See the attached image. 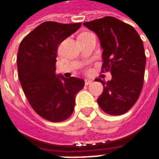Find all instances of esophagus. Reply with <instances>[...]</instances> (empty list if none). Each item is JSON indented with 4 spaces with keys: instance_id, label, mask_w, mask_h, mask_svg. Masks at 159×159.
I'll use <instances>...</instances> for the list:
<instances>
[{
    "instance_id": "34e87169",
    "label": "esophagus",
    "mask_w": 159,
    "mask_h": 159,
    "mask_svg": "<svg viewBox=\"0 0 159 159\" xmlns=\"http://www.w3.org/2000/svg\"><path fill=\"white\" fill-rule=\"evenodd\" d=\"M92 80L90 79H85L84 80V83H85V85H90V84H92Z\"/></svg>"
}]
</instances>
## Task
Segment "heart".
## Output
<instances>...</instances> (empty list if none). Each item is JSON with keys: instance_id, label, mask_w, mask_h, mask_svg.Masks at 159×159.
Masks as SVG:
<instances>
[{"instance_id": "1", "label": "heart", "mask_w": 159, "mask_h": 159, "mask_svg": "<svg viewBox=\"0 0 159 159\" xmlns=\"http://www.w3.org/2000/svg\"><path fill=\"white\" fill-rule=\"evenodd\" d=\"M83 33H87V32H83ZM81 34H82V33H81Z\"/></svg>"}]
</instances>
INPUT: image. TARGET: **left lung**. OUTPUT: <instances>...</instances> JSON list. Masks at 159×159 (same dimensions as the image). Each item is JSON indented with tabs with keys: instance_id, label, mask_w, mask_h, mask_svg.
I'll list each match as a JSON object with an SVG mask.
<instances>
[{
	"instance_id": "8db88e82",
	"label": "left lung",
	"mask_w": 159,
	"mask_h": 159,
	"mask_svg": "<svg viewBox=\"0 0 159 159\" xmlns=\"http://www.w3.org/2000/svg\"><path fill=\"white\" fill-rule=\"evenodd\" d=\"M84 25L100 40L102 72L110 71L112 75L110 81L98 79L104 90L97 101L105 112L121 115L135 104L143 89L146 64L143 40L131 25L112 16Z\"/></svg>"
}]
</instances>
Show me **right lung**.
<instances>
[{
  "mask_svg": "<svg viewBox=\"0 0 159 159\" xmlns=\"http://www.w3.org/2000/svg\"><path fill=\"white\" fill-rule=\"evenodd\" d=\"M81 25L45 22L30 31L18 48V78L25 96L39 116L52 122L70 117L75 95L84 86L83 79L55 73L59 45Z\"/></svg>",
  "mask_w": 159,
  "mask_h": 159,
  "instance_id": "1",
  "label": "right lung"
}]
</instances>
